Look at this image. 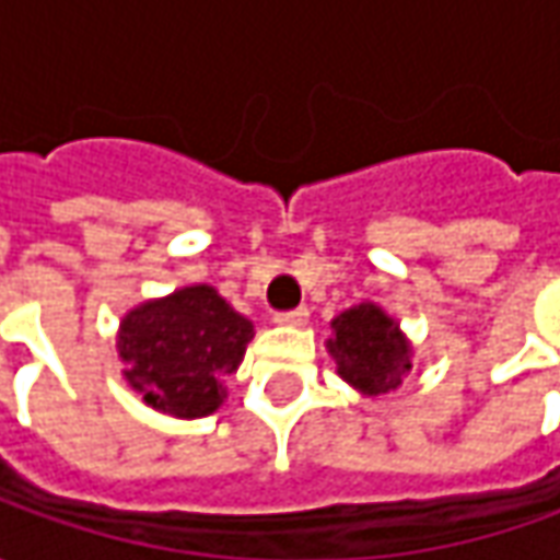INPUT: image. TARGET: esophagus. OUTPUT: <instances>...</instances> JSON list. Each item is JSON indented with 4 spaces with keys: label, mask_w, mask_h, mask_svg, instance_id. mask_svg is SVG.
Returning <instances> with one entry per match:
<instances>
[{
    "label": "esophagus",
    "mask_w": 560,
    "mask_h": 560,
    "mask_svg": "<svg viewBox=\"0 0 560 560\" xmlns=\"http://www.w3.org/2000/svg\"><path fill=\"white\" fill-rule=\"evenodd\" d=\"M277 324H290V327H302L308 320V308H292V312H277L273 314Z\"/></svg>",
    "instance_id": "1"
}]
</instances>
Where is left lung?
<instances>
[{"instance_id": "8db88e82", "label": "left lung", "mask_w": 560, "mask_h": 560, "mask_svg": "<svg viewBox=\"0 0 560 560\" xmlns=\"http://www.w3.org/2000/svg\"><path fill=\"white\" fill-rule=\"evenodd\" d=\"M330 327L334 339H327V352L349 386L361 396H383L401 386L411 371V346L380 305L361 302L334 317Z\"/></svg>"}]
</instances>
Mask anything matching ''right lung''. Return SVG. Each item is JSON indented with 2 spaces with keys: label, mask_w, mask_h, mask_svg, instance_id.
Returning <instances> with one entry per match:
<instances>
[{
  "label": "right lung",
  "mask_w": 560,
  "mask_h": 560,
  "mask_svg": "<svg viewBox=\"0 0 560 560\" xmlns=\"http://www.w3.org/2000/svg\"><path fill=\"white\" fill-rule=\"evenodd\" d=\"M252 336V320L233 312L214 287H184L124 314V380L162 415L205 418L221 408L224 376L240 368Z\"/></svg>",
  "instance_id": "right-lung-1"
}]
</instances>
